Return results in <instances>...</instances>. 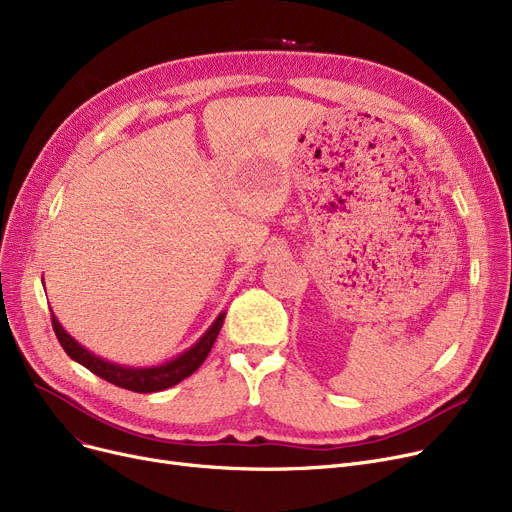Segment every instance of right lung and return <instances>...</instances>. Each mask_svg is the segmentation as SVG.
<instances>
[{
  "instance_id": "right-lung-1",
  "label": "right lung",
  "mask_w": 512,
  "mask_h": 512,
  "mask_svg": "<svg viewBox=\"0 0 512 512\" xmlns=\"http://www.w3.org/2000/svg\"><path fill=\"white\" fill-rule=\"evenodd\" d=\"M224 317H226V311H222L218 317H215L213 324L205 330V334L193 346H188L186 351H182L180 355L172 357L170 361H164L159 365H147V367H130V365L107 361V359L91 353L89 348H85L78 340H74L62 328L58 317L53 313H51V324H53V330H56V336H58L62 348L72 361L87 367L89 371L99 375L101 380L110 382L118 388L141 392V394H151V392H161V390L176 386L178 382L188 378V375H193L201 367V363L205 361V357L211 351L215 338H218V334L222 330Z\"/></svg>"
}]
</instances>
